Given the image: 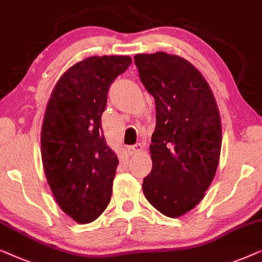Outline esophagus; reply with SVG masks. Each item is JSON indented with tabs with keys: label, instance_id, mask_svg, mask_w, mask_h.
<instances>
[{
	"label": "esophagus",
	"instance_id": "esophagus-1",
	"mask_svg": "<svg viewBox=\"0 0 262 262\" xmlns=\"http://www.w3.org/2000/svg\"><path fill=\"white\" fill-rule=\"evenodd\" d=\"M142 149V145L141 144H137L134 146H129V147L127 148V151L129 153V156H134L137 155V153H139Z\"/></svg>",
	"mask_w": 262,
	"mask_h": 262
}]
</instances>
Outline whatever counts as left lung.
Instances as JSON below:
<instances>
[{
    "mask_svg": "<svg viewBox=\"0 0 262 262\" xmlns=\"http://www.w3.org/2000/svg\"><path fill=\"white\" fill-rule=\"evenodd\" d=\"M141 82L155 97L157 123L142 182L157 211L179 218L196 206L213 181L221 158L222 122L206 79L177 55L138 54Z\"/></svg>",
    "mask_w": 262,
    "mask_h": 262,
    "instance_id": "8db88e82",
    "label": "left lung"
}]
</instances>
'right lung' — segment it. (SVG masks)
Wrapping results in <instances>:
<instances>
[{
    "label": "right lung",
    "mask_w": 262,
    "mask_h": 262,
    "mask_svg": "<svg viewBox=\"0 0 262 262\" xmlns=\"http://www.w3.org/2000/svg\"><path fill=\"white\" fill-rule=\"evenodd\" d=\"M129 56H92L68 68L52 90L41 125V162L55 201L79 224L109 205L118 158L102 133L100 117L111 82Z\"/></svg>",
    "instance_id": "obj_1"
}]
</instances>
